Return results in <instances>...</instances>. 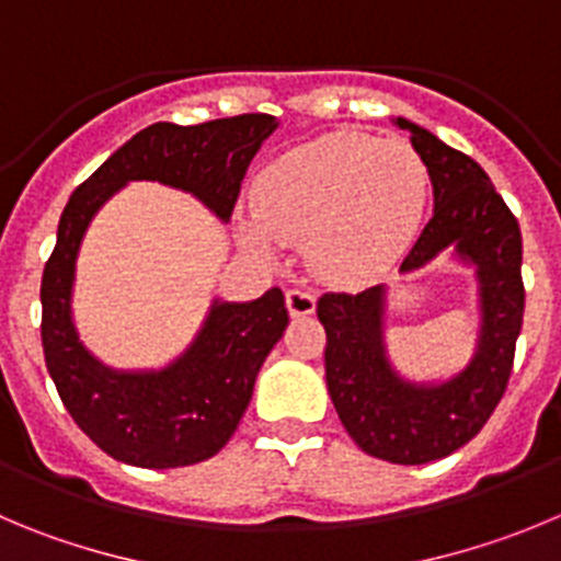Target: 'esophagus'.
<instances>
[{"label":"esophagus","mask_w":561,"mask_h":561,"mask_svg":"<svg viewBox=\"0 0 561 561\" xmlns=\"http://www.w3.org/2000/svg\"><path fill=\"white\" fill-rule=\"evenodd\" d=\"M285 301H287V312L293 318H305L316 312V296L310 290H301V287H290L285 293Z\"/></svg>","instance_id":"34e87169"}]
</instances>
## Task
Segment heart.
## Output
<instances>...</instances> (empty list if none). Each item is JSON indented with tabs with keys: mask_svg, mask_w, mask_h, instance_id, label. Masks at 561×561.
<instances>
[{
	"mask_svg": "<svg viewBox=\"0 0 561 561\" xmlns=\"http://www.w3.org/2000/svg\"><path fill=\"white\" fill-rule=\"evenodd\" d=\"M426 191V165L407 140L329 133L285 151L260 174V221H245L240 234L260 254H274L276 240H307L316 274L348 279L379 271L410 243Z\"/></svg>",
	"mask_w": 561,
	"mask_h": 561,
	"instance_id": "obj_1",
	"label": "heart"
}]
</instances>
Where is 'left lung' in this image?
Masks as SVG:
<instances>
[{
    "label": "left lung",
    "instance_id": "8db88e82",
    "mask_svg": "<svg viewBox=\"0 0 561 561\" xmlns=\"http://www.w3.org/2000/svg\"><path fill=\"white\" fill-rule=\"evenodd\" d=\"M434 187V213L407 251L401 274L454 251L473 265L481 329L470 363L437 385L396 374L385 348L387 287L323 293L318 321L327 329V387L340 423L365 454L396 465H426L473 439L499 407L523 327V240L517 218L479 162L407 118Z\"/></svg>",
    "mask_w": 561,
    "mask_h": 561
}]
</instances>
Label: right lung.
<instances>
[{
	"label": "right lung",
	"instance_id": "add662e5",
	"mask_svg": "<svg viewBox=\"0 0 561 561\" xmlns=\"http://www.w3.org/2000/svg\"><path fill=\"white\" fill-rule=\"evenodd\" d=\"M276 129L274 115L245 113L196 127L151 124L71 193L41 282V340L51 381L77 426L118 462L185 468L216 457L238 428L265 357L287 327L279 287L254 301H213L187 352L160 370H113L75 329L71 290L85 229L127 182L154 180L193 193L229 221L249 162Z\"/></svg>",
	"mask_w": 561,
	"mask_h": 561
}]
</instances>
